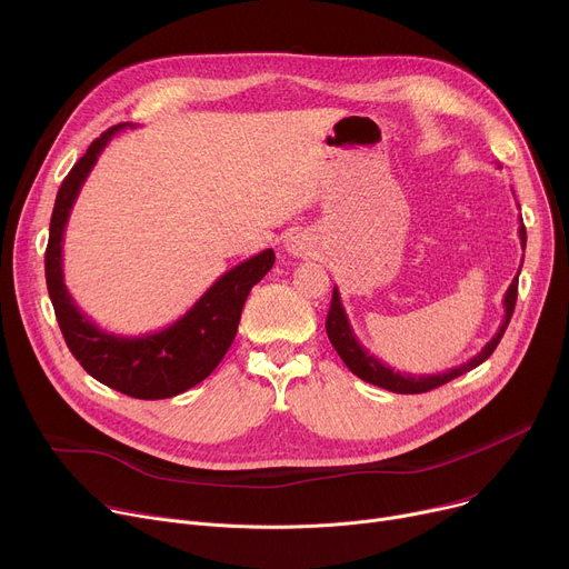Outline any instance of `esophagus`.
Returning <instances> with one entry per match:
<instances>
[{
	"label": "esophagus",
	"mask_w": 569,
	"mask_h": 569,
	"mask_svg": "<svg viewBox=\"0 0 569 569\" xmlns=\"http://www.w3.org/2000/svg\"><path fill=\"white\" fill-rule=\"evenodd\" d=\"M286 250L292 257H303V254H308L312 250V246H310V240H308L306 233H295V236H290L286 240Z\"/></svg>",
	"instance_id": "obj_1"
}]
</instances>
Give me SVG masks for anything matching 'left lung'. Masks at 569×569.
Returning <instances> with one entry per match:
<instances>
[{"instance_id":"left-lung-1","label":"left lung","mask_w":569,"mask_h":569,"mask_svg":"<svg viewBox=\"0 0 569 569\" xmlns=\"http://www.w3.org/2000/svg\"><path fill=\"white\" fill-rule=\"evenodd\" d=\"M520 246L522 250L527 248V229L522 224V216H520ZM522 268V266H520ZM520 274V270H518ZM518 274L513 277L507 295H505V319L500 323L498 333L483 345V349L472 356L470 360H466L463 365L459 367H452V369H446L443 373H432V376H412V373H400V371H393L391 367H387L385 362H380L373 353H369L356 338L353 329H351V321L347 317V310L342 306V299H340V290L338 286L333 288V299H331V310H329V317H327V333H329V340L333 345V349L338 351V356L345 360V365L351 369V373H356L358 378H362L365 382H371L376 387H382V389H389V391H396V393H423V391H430L435 387H441L446 382H450L452 378L479 367L486 358H491V353L496 351V347L500 345L509 321H511V315H513V308H516V299H518Z\"/></svg>"}]
</instances>
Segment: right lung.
Returning a JSON list of instances; mask_svg holds the SVG:
<instances>
[{
    "label": "right lung",
    "mask_w": 569,
    "mask_h": 569,
    "mask_svg": "<svg viewBox=\"0 0 569 569\" xmlns=\"http://www.w3.org/2000/svg\"><path fill=\"white\" fill-rule=\"evenodd\" d=\"M126 128L132 126L119 123L94 139L88 152L76 161L62 180L49 224L44 274L58 327L80 367L99 382L126 396L159 400L196 387L220 365L236 338L240 312L250 290L274 266V252L263 250L224 272L178 321L157 333L130 338L97 327L76 306L64 286L62 238L71 207L92 173L99 154L110 139Z\"/></svg>",
    "instance_id": "add662e5"
}]
</instances>
